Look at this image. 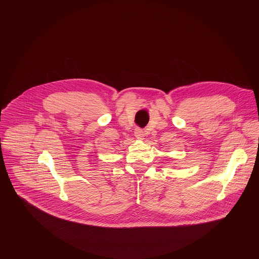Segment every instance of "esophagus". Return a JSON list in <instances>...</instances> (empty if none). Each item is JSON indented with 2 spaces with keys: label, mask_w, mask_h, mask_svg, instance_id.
<instances>
[{
  "label": "esophagus",
  "mask_w": 259,
  "mask_h": 259,
  "mask_svg": "<svg viewBox=\"0 0 259 259\" xmlns=\"http://www.w3.org/2000/svg\"><path fill=\"white\" fill-rule=\"evenodd\" d=\"M134 135H135V137L138 138V139H143V137H144L143 130L140 129V128H136L135 131H134Z\"/></svg>",
  "instance_id": "esophagus-1"
}]
</instances>
